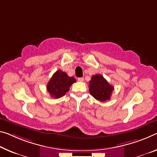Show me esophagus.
<instances>
[{
	"label": "esophagus",
	"instance_id": "1",
	"mask_svg": "<svg viewBox=\"0 0 157 157\" xmlns=\"http://www.w3.org/2000/svg\"><path fill=\"white\" fill-rule=\"evenodd\" d=\"M78 80L79 82H83L84 81V78H78Z\"/></svg>",
	"mask_w": 157,
	"mask_h": 157
}]
</instances>
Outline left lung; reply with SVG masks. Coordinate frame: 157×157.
Masks as SVG:
<instances>
[{
    "mask_svg": "<svg viewBox=\"0 0 157 157\" xmlns=\"http://www.w3.org/2000/svg\"><path fill=\"white\" fill-rule=\"evenodd\" d=\"M89 93L96 100L105 102L110 100L114 87L101 75H93L89 81Z\"/></svg>",
    "mask_w": 157,
    "mask_h": 157,
    "instance_id": "left-lung-1",
    "label": "left lung"
}]
</instances>
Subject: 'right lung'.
I'll return each instance as SVG.
<instances>
[{
  "instance_id": "right-lung-1",
  "label": "right lung",
  "mask_w": 157,
  "mask_h": 157,
  "mask_svg": "<svg viewBox=\"0 0 157 157\" xmlns=\"http://www.w3.org/2000/svg\"><path fill=\"white\" fill-rule=\"evenodd\" d=\"M75 82L76 79L73 77H69L65 72L59 70L52 75L47 84V91L53 98H59L65 95L71 86Z\"/></svg>"
}]
</instances>
